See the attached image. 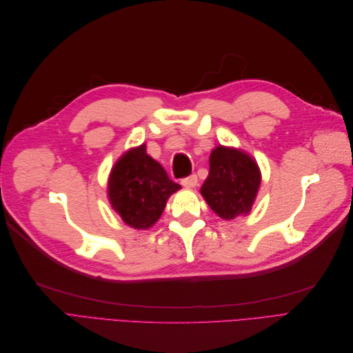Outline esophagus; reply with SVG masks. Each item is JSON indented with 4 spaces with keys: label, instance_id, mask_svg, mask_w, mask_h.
<instances>
[{
    "label": "esophagus",
    "instance_id": "1",
    "mask_svg": "<svg viewBox=\"0 0 353 353\" xmlns=\"http://www.w3.org/2000/svg\"><path fill=\"white\" fill-rule=\"evenodd\" d=\"M181 184H183L187 188L196 187L197 185V175H190L187 178H183V179H181Z\"/></svg>",
    "mask_w": 353,
    "mask_h": 353
}]
</instances>
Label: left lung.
<instances>
[{"mask_svg":"<svg viewBox=\"0 0 353 353\" xmlns=\"http://www.w3.org/2000/svg\"><path fill=\"white\" fill-rule=\"evenodd\" d=\"M209 176L200 193L222 219H234L252 209L261 185L258 163L244 152L219 145L210 153Z\"/></svg>","mask_w":353,"mask_h":353,"instance_id":"8db88e82","label":"left lung"}]
</instances>
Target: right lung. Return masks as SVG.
<instances>
[{
	"instance_id": "1",
	"label": "right lung",
	"mask_w": 353,
	"mask_h": 353,
	"mask_svg": "<svg viewBox=\"0 0 353 353\" xmlns=\"http://www.w3.org/2000/svg\"><path fill=\"white\" fill-rule=\"evenodd\" d=\"M181 188L145 152V144L126 152L112 169L108 194L112 208L135 230H147L165 210L169 196Z\"/></svg>"
}]
</instances>
